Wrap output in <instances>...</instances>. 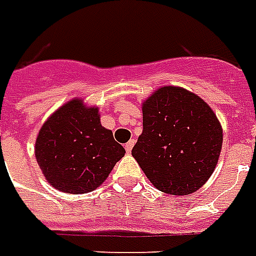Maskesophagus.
I'll return each mask as SVG.
<instances>
[{
  "mask_svg": "<svg viewBox=\"0 0 256 256\" xmlns=\"http://www.w3.org/2000/svg\"><path fill=\"white\" fill-rule=\"evenodd\" d=\"M134 146H135V140L130 139V142L126 144V152H130V151H132V148H134Z\"/></svg>",
  "mask_w": 256,
  "mask_h": 256,
  "instance_id": "esophagus-1",
  "label": "esophagus"
}]
</instances>
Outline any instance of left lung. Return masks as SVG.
I'll list each match as a JSON object with an SVG mask.
<instances>
[{
	"mask_svg": "<svg viewBox=\"0 0 256 256\" xmlns=\"http://www.w3.org/2000/svg\"><path fill=\"white\" fill-rule=\"evenodd\" d=\"M222 128L208 104L176 86H163L143 102V132L132 148L156 189L194 193L214 172Z\"/></svg>",
	"mask_w": 256,
	"mask_h": 256,
	"instance_id": "obj_1",
	"label": "left lung"
}]
</instances>
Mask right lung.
I'll return each instance as SVG.
<instances>
[{
    "label": "right lung",
    "instance_id": "1",
    "mask_svg": "<svg viewBox=\"0 0 256 256\" xmlns=\"http://www.w3.org/2000/svg\"><path fill=\"white\" fill-rule=\"evenodd\" d=\"M126 150L101 126L98 108L71 100L39 130L34 155L50 185L70 194L89 193L106 180Z\"/></svg>",
    "mask_w": 256,
    "mask_h": 256
}]
</instances>
